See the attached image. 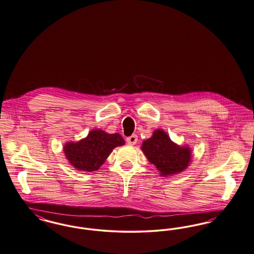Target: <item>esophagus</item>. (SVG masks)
I'll use <instances>...</instances> for the list:
<instances>
[{
    "mask_svg": "<svg viewBox=\"0 0 254 254\" xmlns=\"http://www.w3.org/2000/svg\"><path fill=\"white\" fill-rule=\"evenodd\" d=\"M137 141H138V137H137V135H135V134H133L131 136H129V137H127V142L128 144H135V143H137Z\"/></svg>",
    "mask_w": 254,
    "mask_h": 254,
    "instance_id": "34e87169",
    "label": "esophagus"
}]
</instances>
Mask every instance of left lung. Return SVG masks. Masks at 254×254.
Listing matches in <instances>:
<instances>
[{"instance_id": "left-lung-1", "label": "left lung", "mask_w": 254, "mask_h": 254, "mask_svg": "<svg viewBox=\"0 0 254 254\" xmlns=\"http://www.w3.org/2000/svg\"><path fill=\"white\" fill-rule=\"evenodd\" d=\"M142 150L163 177L183 172L192 158L188 146H180L173 142L163 129H156L151 138L143 141Z\"/></svg>"}]
</instances>
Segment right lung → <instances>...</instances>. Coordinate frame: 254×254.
<instances>
[{
    "mask_svg": "<svg viewBox=\"0 0 254 254\" xmlns=\"http://www.w3.org/2000/svg\"><path fill=\"white\" fill-rule=\"evenodd\" d=\"M124 144L125 140L118 133L109 134L102 129H93L79 142H67L63 150L76 170L92 172L100 168L113 148Z\"/></svg>",
    "mask_w": 254,
    "mask_h": 254,
    "instance_id": "1",
    "label": "right lung"
}]
</instances>
